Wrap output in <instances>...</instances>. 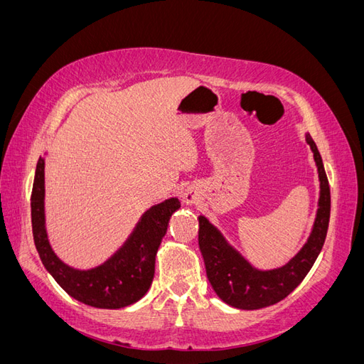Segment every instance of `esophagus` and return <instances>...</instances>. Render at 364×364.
Instances as JSON below:
<instances>
[{
	"instance_id": "34e87169",
	"label": "esophagus",
	"mask_w": 364,
	"mask_h": 364,
	"mask_svg": "<svg viewBox=\"0 0 364 364\" xmlns=\"http://www.w3.org/2000/svg\"><path fill=\"white\" fill-rule=\"evenodd\" d=\"M196 200V196L193 193H185V202L186 203H193Z\"/></svg>"
}]
</instances>
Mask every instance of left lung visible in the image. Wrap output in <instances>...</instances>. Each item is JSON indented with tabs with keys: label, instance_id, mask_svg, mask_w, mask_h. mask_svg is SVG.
Returning a JSON list of instances; mask_svg holds the SVG:
<instances>
[{
	"label": "left lung",
	"instance_id": "1",
	"mask_svg": "<svg viewBox=\"0 0 364 364\" xmlns=\"http://www.w3.org/2000/svg\"><path fill=\"white\" fill-rule=\"evenodd\" d=\"M305 141L313 151L321 182L318 208L306 243L287 264L272 270L253 267L206 217H199V247L206 277L220 299L230 306L258 310L282 301L304 281L323 247L331 211V194L321 153L308 134Z\"/></svg>",
	"mask_w": 364,
	"mask_h": 364
}]
</instances>
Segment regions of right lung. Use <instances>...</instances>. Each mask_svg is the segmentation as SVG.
I'll use <instances>...</instances> for the list:
<instances>
[{"instance_id":"add662e5","label":"right lung","mask_w":364,"mask_h":364,"mask_svg":"<svg viewBox=\"0 0 364 364\" xmlns=\"http://www.w3.org/2000/svg\"><path fill=\"white\" fill-rule=\"evenodd\" d=\"M46 159L38 161L31 191L33 240L43 267L71 297L95 308L117 310L138 302L155 277V259L170 217L181 208L176 197L153 205L111 258L87 270L74 269L54 253L46 228Z\"/></svg>"}]
</instances>
